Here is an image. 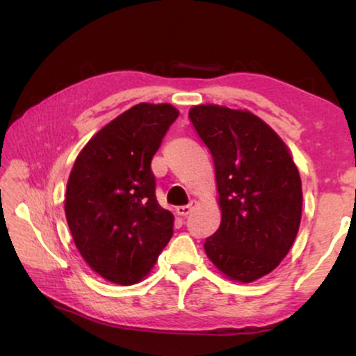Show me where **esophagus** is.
I'll list each match as a JSON object with an SVG mask.
<instances>
[{"mask_svg": "<svg viewBox=\"0 0 356 356\" xmlns=\"http://www.w3.org/2000/svg\"><path fill=\"white\" fill-rule=\"evenodd\" d=\"M193 209H195V202H190L188 206H180V207H177V209H176V213H177L179 216H186L188 213H191Z\"/></svg>", "mask_w": 356, "mask_h": 356, "instance_id": "obj_1", "label": "esophagus"}]
</instances>
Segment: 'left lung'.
<instances>
[{
  "label": "left lung",
  "instance_id": "left-lung-1",
  "mask_svg": "<svg viewBox=\"0 0 356 356\" xmlns=\"http://www.w3.org/2000/svg\"><path fill=\"white\" fill-rule=\"evenodd\" d=\"M188 116L213 156L221 225L204 248L231 280L251 282L286 257L301 220V180L286 144L250 111L218 105Z\"/></svg>",
  "mask_w": 356,
  "mask_h": 356
}]
</instances>
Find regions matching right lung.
I'll return each mask as SVG.
<instances>
[{
	"label": "right lung",
	"instance_id": "1",
	"mask_svg": "<svg viewBox=\"0 0 356 356\" xmlns=\"http://www.w3.org/2000/svg\"><path fill=\"white\" fill-rule=\"evenodd\" d=\"M179 111L140 104L92 136L76 156L65 218L94 272L120 286L141 281L172 237L174 216L155 197L150 161Z\"/></svg>",
	"mask_w": 356,
	"mask_h": 356
}]
</instances>
